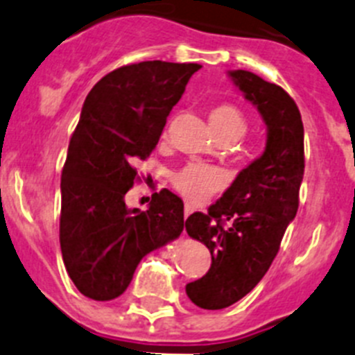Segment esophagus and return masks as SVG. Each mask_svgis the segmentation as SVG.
Segmentation results:
<instances>
[{
    "label": "esophagus",
    "mask_w": 355,
    "mask_h": 355,
    "mask_svg": "<svg viewBox=\"0 0 355 355\" xmlns=\"http://www.w3.org/2000/svg\"><path fill=\"white\" fill-rule=\"evenodd\" d=\"M193 211H194V208H193V207H191V205H185V208H184V217H185V218H187V217H189V215L193 214Z\"/></svg>",
    "instance_id": "obj_1"
}]
</instances>
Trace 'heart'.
I'll use <instances>...</instances> for the list:
<instances>
[{
	"label": "heart",
	"mask_w": 355,
	"mask_h": 355,
	"mask_svg": "<svg viewBox=\"0 0 355 355\" xmlns=\"http://www.w3.org/2000/svg\"><path fill=\"white\" fill-rule=\"evenodd\" d=\"M208 119H210L211 131L215 132L218 140L220 138H240L247 129L243 112L231 103L215 105L208 114ZM223 175L217 170L201 166V164H187L171 177L175 191L193 205L203 203L207 198L217 193L218 189L223 187Z\"/></svg>",
	"instance_id": "obj_1"
}]
</instances>
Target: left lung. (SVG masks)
I'll return each mask as SVG.
<instances>
[{"instance_id":"left-lung-1","label":"left lung","mask_w":355,"mask_h":355,"mask_svg":"<svg viewBox=\"0 0 355 355\" xmlns=\"http://www.w3.org/2000/svg\"><path fill=\"white\" fill-rule=\"evenodd\" d=\"M230 77L263 115L268 140L263 155L238 173L208 214L194 211L185 220L189 236L211 254L207 275L185 286L189 300L205 310L231 306L261 282L296 217L304 173L303 122L294 99L245 69Z\"/></svg>"}]
</instances>
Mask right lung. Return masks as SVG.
I'll return each instance as SVG.
<instances>
[{
  "instance_id": "add662e5",
  "label": "right lung",
  "mask_w": 355,
  "mask_h": 355,
  "mask_svg": "<svg viewBox=\"0 0 355 355\" xmlns=\"http://www.w3.org/2000/svg\"><path fill=\"white\" fill-rule=\"evenodd\" d=\"M200 68L166 61L121 66L85 98L61 175L59 241L69 278L91 300L121 296L138 263L184 230V201L168 189L152 194L145 211L129 210L124 196L140 180L135 164L152 154Z\"/></svg>"
}]
</instances>
